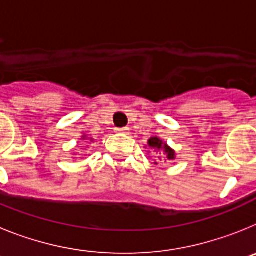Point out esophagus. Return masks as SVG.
<instances>
[{
    "label": "esophagus",
    "mask_w": 256,
    "mask_h": 256,
    "mask_svg": "<svg viewBox=\"0 0 256 256\" xmlns=\"http://www.w3.org/2000/svg\"><path fill=\"white\" fill-rule=\"evenodd\" d=\"M116 133H122V134H126V133H128V128H116Z\"/></svg>",
    "instance_id": "obj_1"
}]
</instances>
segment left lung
<instances>
[{"label":"left lung","instance_id":"obj_1","mask_svg":"<svg viewBox=\"0 0 256 256\" xmlns=\"http://www.w3.org/2000/svg\"><path fill=\"white\" fill-rule=\"evenodd\" d=\"M148 146H150L151 148H154L156 152H158V151H160V150L164 151L165 159H166V160H174V159H176V152H174V150H172L168 144H164V142H162L160 138H158V137H151V138L148 140Z\"/></svg>","mask_w":256,"mask_h":256}]
</instances>
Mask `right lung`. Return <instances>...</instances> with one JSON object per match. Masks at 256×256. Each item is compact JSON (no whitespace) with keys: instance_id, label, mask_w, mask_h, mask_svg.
Listing matches in <instances>:
<instances>
[{"instance_id":"obj_1","label":"right lung","mask_w":256,"mask_h":256,"mask_svg":"<svg viewBox=\"0 0 256 256\" xmlns=\"http://www.w3.org/2000/svg\"><path fill=\"white\" fill-rule=\"evenodd\" d=\"M86 138V136H83V140H84ZM91 141H92V140H91Z\"/></svg>"}]
</instances>
